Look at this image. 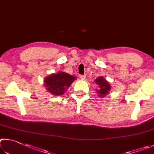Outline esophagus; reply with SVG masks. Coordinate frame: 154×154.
<instances>
[{
  "label": "esophagus",
  "instance_id": "obj_1",
  "mask_svg": "<svg viewBox=\"0 0 154 154\" xmlns=\"http://www.w3.org/2000/svg\"><path fill=\"white\" fill-rule=\"evenodd\" d=\"M80 79H81V80H85V79H86V75H80Z\"/></svg>",
  "mask_w": 154,
  "mask_h": 154
}]
</instances>
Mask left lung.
I'll return each instance as SVG.
<instances>
[{
	"label": "left lung",
	"mask_w": 154,
	"mask_h": 154,
	"mask_svg": "<svg viewBox=\"0 0 154 154\" xmlns=\"http://www.w3.org/2000/svg\"><path fill=\"white\" fill-rule=\"evenodd\" d=\"M96 84L99 86V89H97V93L99 94V96L100 97H106L107 94H108L110 89H111V86L107 81L106 79H104L103 76L97 78L95 80Z\"/></svg>",
	"instance_id": "1"
}]
</instances>
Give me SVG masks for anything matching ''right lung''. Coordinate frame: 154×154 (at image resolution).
Returning a JSON list of instances; mask_svg holds the SVG:
<instances>
[{
    "mask_svg": "<svg viewBox=\"0 0 154 154\" xmlns=\"http://www.w3.org/2000/svg\"><path fill=\"white\" fill-rule=\"evenodd\" d=\"M76 78L67 73L60 72L45 78L44 84L46 89L54 95H62Z\"/></svg>",
    "mask_w": 154,
    "mask_h": 154,
    "instance_id": "right-lung-1",
    "label": "right lung"
}]
</instances>
